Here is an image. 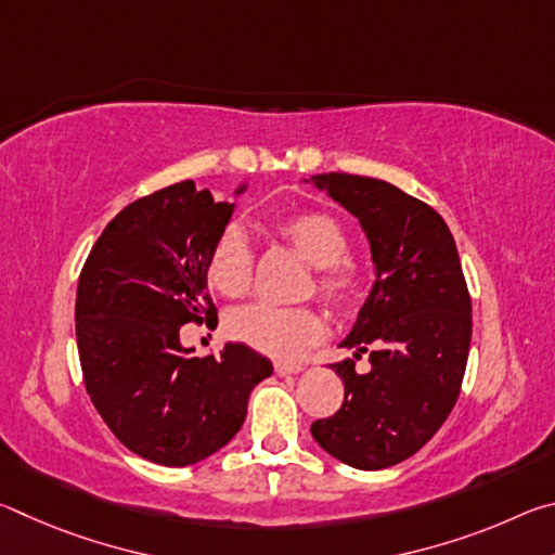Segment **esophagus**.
Segmentation results:
<instances>
[{
    "instance_id": "obj_1",
    "label": "esophagus",
    "mask_w": 555,
    "mask_h": 555,
    "mask_svg": "<svg viewBox=\"0 0 555 555\" xmlns=\"http://www.w3.org/2000/svg\"><path fill=\"white\" fill-rule=\"evenodd\" d=\"M300 370H304V364H286V362H279L274 372L279 374V377H288V374H298Z\"/></svg>"
}]
</instances>
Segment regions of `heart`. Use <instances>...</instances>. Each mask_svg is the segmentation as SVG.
<instances>
[{"label":"heart","mask_w":555,"mask_h":555,"mask_svg":"<svg viewBox=\"0 0 555 555\" xmlns=\"http://www.w3.org/2000/svg\"><path fill=\"white\" fill-rule=\"evenodd\" d=\"M279 242L288 244L296 255L313 267V281L306 294H315L335 311H347L360 304L367 274L360 261L347 255V232L333 215L321 210H296L271 222ZM255 276V251L237 228L222 230L215 240L205 279L224 298H242ZM232 340L251 347L274 360H296L313 347L325 333L323 318L308 306H244L228 318Z\"/></svg>","instance_id":"heart-1"}]
</instances>
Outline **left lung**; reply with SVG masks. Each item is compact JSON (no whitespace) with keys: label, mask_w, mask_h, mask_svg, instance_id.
Masks as SVG:
<instances>
[{"label":"left lung","mask_w":555,"mask_h":555,"mask_svg":"<svg viewBox=\"0 0 555 555\" xmlns=\"http://www.w3.org/2000/svg\"><path fill=\"white\" fill-rule=\"evenodd\" d=\"M313 181L360 220L377 281L340 343L357 352L372 345V370L357 374L352 360L333 364L345 401L311 434L345 465L384 469L424 448L453 411L473 304L453 234L430 205L379 178L323 173Z\"/></svg>","instance_id":"1"}]
</instances>
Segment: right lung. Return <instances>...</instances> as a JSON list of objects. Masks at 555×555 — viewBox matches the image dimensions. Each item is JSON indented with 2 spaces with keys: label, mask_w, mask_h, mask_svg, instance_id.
Returning <instances> with one entry per match:
<instances>
[{
  "label": "right lung",
  "mask_w": 555,
  "mask_h": 555,
  "mask_svg": "<svg viewBox=\"0 0 555 555\" xmlns=\"http://www.w3.org/2000/svg\"><path fill=\"white\" fill-rule=\"evenodd\" d=\"M232 210L193 181L166 185L129 203L80 271L75 337L90 401L131 453L158 465L185 467L228 446L271 374L247 345L191 357L178 337L185 323L218 321L205 264Z\"/></svg>",
  "instance_id": "1"
}]
</instances>
